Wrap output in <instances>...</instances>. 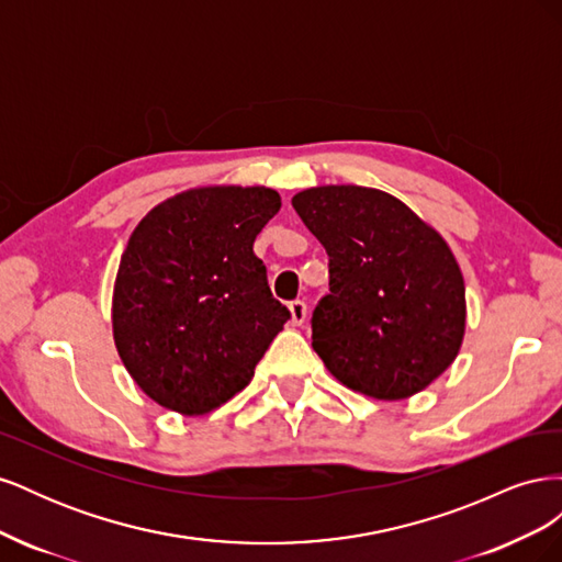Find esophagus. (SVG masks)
<instances>
[{
  "label": "esophagus",
  "mask_w": 562,
  "mask_h": 562,
  "mask_svg": "<svg viewBox=\"0 0 562 562\" xmlns=\"http://www.w3.org/2000/svg\"><path fill=\"white\" fill-rule=\"evenodd\" d=\"M288 310H291L293 326H302V323L307 321V302L304 300H293L291 304H288Z\"/></svg>",
  "instance_id": "esophagus-1"
}]
</instances>
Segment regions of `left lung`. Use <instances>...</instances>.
I'll return each instance as SVG.
<instances>
[{"mask_svg":"<svg viewBox=\"0 0 562 562\" xmlns=\"http://www.w3.org/2000/svg\"><path fill=\"white\" fill-rule=\"evenodd\" d=\"M293 209L330 258V293L312 316L330 375L378 401L411 398L443 375L467 328L464 277L443 236L372 187H310Z\"/></svg>","mask_w":562,"mask_h":562,"instance_id":"left-lung-1","label":"left lung"}]
</instances>
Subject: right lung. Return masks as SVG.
Wrapping results in <instances>:
<instances>
[{
    "label": "right lung",
    "instance_id": "right-lung-1",
    "mask_svg": "<svg viewBox=\"0 0 562 562\" xmlns=\"http://www.w3.org/2000/svg\"><path fill=\"white\" fill-rule=\"evenodd\" d=\"M279 209L269 187H194L133 229L114 279L112 335L133 382L161 407L196 417L227 403L291 318L252 252Z\"/></svg>",
    "mask_w": 562,
    "mask_h": 562
}]
</instances>
